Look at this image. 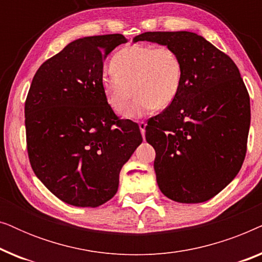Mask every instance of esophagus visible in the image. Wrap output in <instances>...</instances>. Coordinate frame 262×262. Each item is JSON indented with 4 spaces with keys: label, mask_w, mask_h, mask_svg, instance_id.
Masks as SVG:
<instances>
[{
    "label": "esophagus",
    "mask_w": 262,
    "mask_h": 262,
    "mask_svg": "<svg viewBox=\"0 0 262 262\" xmlns=\"http://www.w3.org/2000/svg\"><path fill=\"white\" fill-rule=\"evenodd\" d=\"M138 126H139V130H141V132H142V136H143V137H144V135H145V126H146L145 121H139Z\"/></svg>",
    "instance_id": "esophagus-1"
}]
</instances>
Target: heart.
I'll return each instance as SVG.
<instances>
[{"label":"heart","mask_w":262,"mask_h":262,"mask_svg":"<svg viewBox=\"0 0 262 262\" xmlns=\"http://www.w3.org/2000/svg\"><path fill=\"white\" fill-rule=\"evenodd\" d=\"M112 68V73L102 77L103 96L114 112L123 113L134 86L137 96L128 107V118L169 107L177 100L184 80L180 57L168 46H126L113 56Z\"/></svg>","instance_id":"b5f03b06"}]
</instances>
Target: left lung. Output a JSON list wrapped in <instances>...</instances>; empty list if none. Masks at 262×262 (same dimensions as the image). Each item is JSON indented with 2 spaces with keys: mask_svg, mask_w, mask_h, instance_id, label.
<instances>
[{
  "mask_svg": "<svg viewBox=\"0 0 262 262\" xmlns=\"http://www.w3.org/2000/svg\"><path fill=\"white\" fill-rule=\"evenodd\" d=\"M151 41L180 57L184 80L178 98L145 126L156 151L161 192L178 203L206 202L241 169L250 125L249 94L230 57L187 31L145 32Z\"/></svg>",
  "mask_w": 262,
  "mask_h": 262,
  "instance_id": "1",
  "label": "left lung"
}]
</instances>
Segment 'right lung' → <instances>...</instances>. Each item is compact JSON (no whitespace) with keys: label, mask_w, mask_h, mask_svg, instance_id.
I'll list each match as a JSON object with an SVG mask.
<instances>
[{"label":"right lung","mask_w":262,"mask_h":262,"mask_svg":"<svg viewBox=\"0 0 262 262\" xmlns=\"http://www.w3.org/2000/svg\"><path fill=\"white\" fill-rule=\"evenodd\" d=\"M123 34L71 41L40 66L25 102L28 159L50 192L70 205L96 207L113 198L121 167L143 138L139 126L107 105L103 60Z\"/></svg>","instance_id":"obj_1"}]
</instances>
